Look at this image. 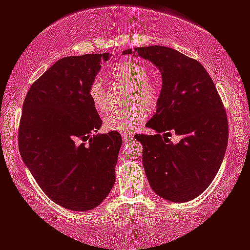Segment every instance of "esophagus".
Returning <instances> with one entry per match:
<instances>
[{"label":"esophagus","mask_w":250,"mask_h":250,"mask_svg":"<svg viewBox=\"0 0 250 250\" xmlns=\"http://www.w3.org/2000/svg\"><path fill=\"white\" fill-rule=\"evenodd\" d=\"M122 138H123V141H124V143H128V141L133 139L134 137L132 134H130V133H123L122 134Z\"/></svg>","instance_id":"esophagus-1"}]
</instances>
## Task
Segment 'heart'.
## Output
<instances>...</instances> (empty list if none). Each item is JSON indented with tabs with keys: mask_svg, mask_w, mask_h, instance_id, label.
Listing matches in <instances>:
<instances>
[{
	"mask_svg": "<svg viewBox=\"0 0 250 250\" xmlns=\"http://www.w3.org/2000/svg\"><path fill=\"white\" fill-rule=\"evenodd\" d=\"M110 78L116 83L130 88L131 110L122 112H112L104 118L103 125L107 131L131 132L143 124L147 118L148 110L155 109L161 96V88L155 79L148 76V69L144 63L134 60L122 61L113 67L110 72ZM88 95L92 105L98 112L105 113L110 109L109 98L106 94V87L100 78L95 79L89 87Z\"/></svg>",
	"mask_w": 250,
	"mask_h": 250,
	"instance_id": "b5f03b06",
	"label": "heart"
}]
</instances>
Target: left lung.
I'll list each match as a JSON object with an SVG mask.
<instances>
[{"mask_svg": "<svg viewBox=\"0 0 250 250\" xmlns=\"http://www.w3.org/2000/svg\"><path fill=\"white\" fill-rule=\"evenodd\" d=\"M135 51L162 75L158 110L146 125L156 134L135 135L144 147L145 171L160 197L188 202L208 189L219 170L229 143L226 110L211 76L197 60L165 46ZM131 53V48L123 52ZM162 131H175L182 139L172 144Z\"/></svg>", "mask_w": 250, "mask_h": 250, "instance_id": "8db88e82", "label": "left lung"}]
</instances>
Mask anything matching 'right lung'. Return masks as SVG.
Segmentation results:
<instances>
[{
	"instance_id": "add662e5",
	"label": "right lung",
	"mask_w": 250,
	"mask_h": 250,
	"mask_svg": "<svg viewBox=\"0 0 250 250\" xmlns=\"http://www.w3.org/2000/svg\"><path fill=\"white\" fill-rule=\"evenodd\" d=\"M109 54L58 60L31 85L23 103L18 147L45 195L72 211H89L115 184L123 140L98 134L102 120L88 95Z\"/></svg>"
}]
</instances>
